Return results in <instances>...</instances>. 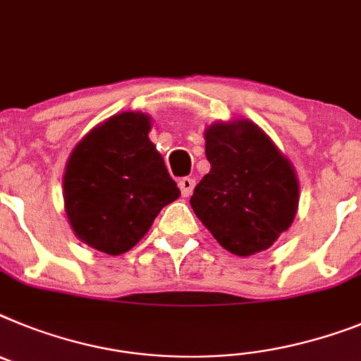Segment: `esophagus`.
I'll return each mask as SVG.
<instances>
[{
  "label": "esophagus",
  "mask_w": 361,
  "mask_h": 361,
  "mask_svg": "<svg viewBox=\"0 0 361 361\" xmlns=\"http://www.w3.org/2000/svg\"><path fill=\"white\" fill-rule=\"evenodd\" d=\"M178 188H180V193H183L184 197H190L193 193V188H195V178H180V180H178Z\"/></svg>",
  "instance_id": "1"
}]
</instances>
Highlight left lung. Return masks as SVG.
Listing matches in <instances>:
<instances>
[{"instance_id":"8db88e82","label":"left lung","mask_w":361,"mask_h":361,"mask_svg":"<svg viewBox=\"0 0 361 361\" xmlns=\"http://www.w3.org/2000/svg\"><path fill=\"white\" fill-rule=\"evenodd\" d=\"M204 140L212 168L193 190V212L228 252L246 257L269 250L298 214L294 166L248 118L214 122Z\"/></svg>"}]
</instances>
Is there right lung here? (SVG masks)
I'll return each instance as SVG.
<instances>
[{
  "label": "right lung",
  "instance_id": "obj_1",
  "mask_svg": "<svg viewBox=\"0 0 361 361\" xmlns=\"http://www.w3.org/2000/svg\"><path fill=\"white\" fill-rule=\"evenodd\" d=\"M149 131V115L124 111L94 126L71 151L63 206L75 235L94 250H131L159 212L180 197Z\"/></svg>",
  "mask_w": 361,
  "mask_h": 361
}]
</instances>
